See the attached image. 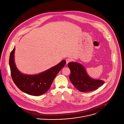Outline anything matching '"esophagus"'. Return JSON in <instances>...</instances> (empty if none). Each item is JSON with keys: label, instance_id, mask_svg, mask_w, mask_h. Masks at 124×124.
<instances>
[{"label": "esophagus", "instance_id": "esophagus-1", "mask_svg": "<svg viewBox=\"0 0 124 124\" xmlns=\"http://www.w3.org/2000/svg\"><path fill=\"white\" fill-rule=\"evenodd\" d=\"M72 61V59L70 58H68L66 59V64H68L69 62Z\"/></svg>", "mask_w": 124, "mask_h": 124}]
</instances>
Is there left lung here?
Here are the masks:
<instances>
[{
    "label": "left lung",
    "mask_w": 124,
    "mask_h": 124,
    "mask_svg": "<svg viewBox=\"0 0 124 124\" xmlns=\"http://www.w3.org/2000/svg\"><path fill=\"white\" fill-rule=\"evenodd\" d=\"M68 66L71 71L69 76L71 82L78 90L81 92L95 90L104 83V81L102 80L90 78L84 67L78 62H69Z\"/></svg>",
    "instance_id": "left-lung-1"
}]
</instances>
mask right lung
I'll return each instance as SVG.
<instances>
[{
  "label": "right lung",
  "mask_w": 124,
  "mask_h": 124,
  "mask_svg": "<svg viewBox=\"0 0 124 124\" xmlns=\"http://www.w3.org/2000/svg\"><path fill=\"white\" fill-rule=\"evenodd\" d=\"M15 47L10 56L9 64L12 79L17 87L22 92L31 95L38 96L46 93L59 73L63 67L66 61L62 60L51 68L37 75H27L21 73L15 62Z\"/></svg>",
  "instance_id": "right-lung-1"
}]
</instances>
